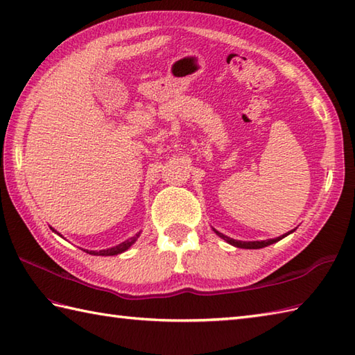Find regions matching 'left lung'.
Returning a JSON list of instances; mask_svg holds the SVG:
<instances>
[{"instance_id": "left-lung-1", "label": "left lung", "mask_w": 355, "mask_h": 355, "mask_svg": "<svg viewBox=\"0 0 355 355\" xmlns=\"http://www.w3.org/2000/svg\"><path fill=\"white\" fill-rule=\"evenodd\" d=\"M215 232H216V230H215ZM291 232H293V230H291ZM288 233H290V232H288ZM288 233H285V235H282L281 238L267 239V241H248V243H245V241H236V239H232V238H229V236L223 235V233H220V232H216V235H220L224 241H227L229 244L235 245V247H239V248H262V247H267V245H270V244L276 243V241H279V239H282L284 236L288 235Z\"/></svg>"}]
</instances>
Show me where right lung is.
Masks as SVG:
<instances>
[{
    "mask_svg": "<svg viewBox=\"0 0 355 355\" xmlns=\"http://www.w3.org/2000/svg\"><path fill=\"white\" fill-rule=\"evenodd\" d=\"M139 235H140V233H137V235H135V236H132V238H130L128 241H125V243H122V244H119V245L112 247V248H108V250H101V252H88V250H87V253H89V254H99V256L119 254V253H122V252L128 250V248H130V247L135 243V241H137Z\"/></svg>",
    "mask_w": 355,
    "mask_h": 355,
    "instance_id": "1",
    "label": "right lung"
}]
</instances>
